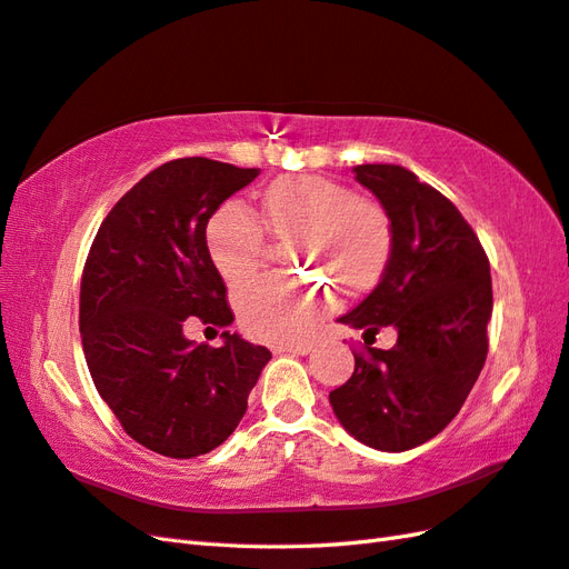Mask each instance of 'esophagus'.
I'll return each instance as SVG.
<instances>
[{
	"instance_id": "obj_1",
	"label": "esophagus",
	"mask_w": 569,
	"mask_h": 569,
	"mask_svg": "<svg viewBox=\"0 0 569 569\" xmlns=\"http://www.w3.org/2000/svg\"><path fill=\"white\" fill-rule=\"evenodd\" d=\"M310 351H312L310 345H276L273 347V353H298V356H306Z\"/></svg>"
}]
</instances>
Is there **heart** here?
Listing matches in <instances>:
<instances>
[{
  "label": "heart",
  "instance_id": "heart-1",
  "mask_svg": "<svg viewBox=\"0 0 569 569\" xmlns=\"http://www.w3.org/2000/svg\"><path fill=\"white\" fill-rule=\"evenodd\" d=\"M263 222L293 247V261L335 276L347 290L371 286L390 257L386 208L353 196L345 183L317 174L276 179L263 193ZM208 254L228 283H242L263 267L267 234L249 210L228 201L206 224ZM332 296L320 283L257 279L234 296L244 332L269 345H296L327 312Z\"/></svg>",
  "mask_w": 569,
  "mask_h": 569
}]
</instances>
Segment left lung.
Here are the masks:
<instances>
[{
  "mask_svg": "<svg viewBox=\"0 0 569 569\" xmlns=\"http://www.w3.org/2000/svg\"><path fill=\"white\" fill-rule=\"evenodd\" d=\"M353 171L386 208L392 244L378 286L339 322L366 335L392 327L398 345L353 353V373L329 392V402L353 439L400 453L451 425L482 371L490 261L460 210L409 169L359 164Z\"/></svg>",
  "mask_w": 569,
  "mask_h": 569,
  "instance_id": "left-lung-1",
  "label": "left lung"
}]
</instances>
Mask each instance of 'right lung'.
<instances>
[{
    "label": "right lung",
    "instance_id": "right-lung-1",
    "mask_svg": "<svg viewBox=\"0 0 569 569\" xmlns=\"http://www.w3.org/2000/svg\"><path fill=\"white\" fill-rule=\"evenodd\" d=\"M259 177L206 157L171 160L106 216L79 290V332L101 400L130 439L167 458L218 448L240 425L271 351L222 332V347L183 335L189 317L232 325L206 224Z\"/></svg>",
    "mask_w": 569,
    "mask_h": 569
}]
</instances>
